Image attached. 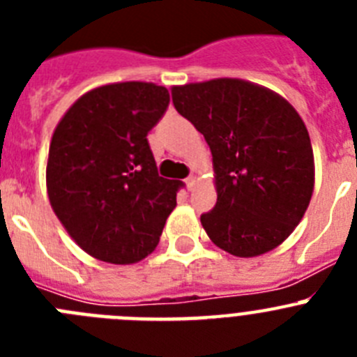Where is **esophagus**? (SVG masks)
<instances>
[{"label":"esophagus","instance_id":"1","mask_svg":"<svg viewBox=\"0 0 357 357\" xmlns=\"http://www.w3.org/2000/svg\"><path fill=\"white\" fill-rule=\"evenodd\" d=\"M185 184H188L189 191H191V189H195V185H197V176L189 175L188 178H185Z\"/></svg>","mask_w":357,"mask_h":357}]
</instances>
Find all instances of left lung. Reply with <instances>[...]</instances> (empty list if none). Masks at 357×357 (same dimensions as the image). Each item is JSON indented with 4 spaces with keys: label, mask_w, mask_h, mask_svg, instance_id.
I'll list each match as a JSON object with an SVG mask.
<instances>
[{
    "label": "left lung",
    "mask_w": 357,
    "mask_h": 357,
    "mask_svg": "<svg viewBox=\"0 0 357 357\" xmlns=\"http://www.w3.org/2000/svg\"><path fill=\"white\" fill-rule=\"evenodd\" d=\"M172 100L211 148L218 198L200 216L211 241L236 257L279 247L314 188L313 148L295 107L241 78L173 85Z\"/></svg>",
    "instance_id": "1"
}]
</instances>
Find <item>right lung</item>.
<instances>
[{"label":"right lung","instance_id":"1","mask_svg":"<svg viewBox=\"0 0 357 357\" xmlns=\"http://www.w3.org/2000/svg\"><path fill=\"white\" fill-rule=\"evenodd\" d=\"M166 87L114 82L87 91L56 123L46 162L50 206L94 259L134 264L155 250L181 181L162 178L146 135Z\"/></svg>","mask_w":357,"mask_h":357}]
</instances>
